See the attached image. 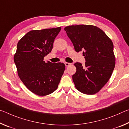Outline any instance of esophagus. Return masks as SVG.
<instances>
[{
	"mask_svg": "<svg viewBox=\"0 0 129 129\" xmlns=\"http://www.w3.org/2000/svg\"><path fill=\"white\" fill-rule=\"evenodd\" d=\"M64 64H65V66H66V67H68V66H70V65L71 64V63H68V62H65Z\"/></svg>",
	"mask_w": 129,
	"mask_h": 129,
	"instance_id": "1",
	"label": "esophagus"
}]
</instances>
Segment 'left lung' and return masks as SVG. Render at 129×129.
I'll return each mask as SVG.
<instances>
[{
    "mask_svg": "<svg viewBox=\"0 0 129 129\" xmlns=\"http://www.w3.org/2000/svg\"><path fill=\"white\" fill-rule=\"evenodd\" d=\"M77 52L83 50L85 65L77 62L73 80L77 89L85 94L98 92L110 78L115 64L114 46L102 29L92 25L64 28Z\"/></svg>",
    "mask_w": 129,
    "mask_h": 129,
    "instance_id": "1",
    "label": "left lung"
}]
</instances>
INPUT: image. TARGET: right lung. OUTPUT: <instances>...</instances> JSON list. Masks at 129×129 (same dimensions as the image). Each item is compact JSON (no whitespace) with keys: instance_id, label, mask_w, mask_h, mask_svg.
Segmentation results:
<instances>
[{"instance_id":"obj_1","label":"right lung","mask_w":129,"mask_h":129,"mask_svg":"<svg viewBox=\"0 0 129 129\" xmlns=\"http://www.w3.org/2000/svg\"><path fill=\"white\" fill-rule=\"evenodd\" d=\"M61 27L27 33L17 45L14 60L19 77L26 87L39 96L51 94L58 87L65 70L63 63L43 60L51 51Z\"/></svg>"}]
</instances>
